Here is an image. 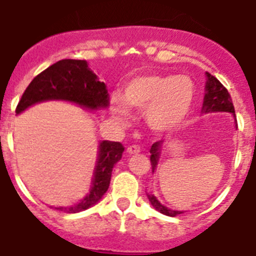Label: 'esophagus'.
Instances as JSON below:
<instances>
[{
    "label": "esophagus",
    "mask_w": 256,
    "mask_h": 256,
    "mask_svg": "<svg viewBox=\"0 0 256 256\" xmlns=\"http://www.w3.org/2000/svg\"><path fill=\"white\" fill-rule=\"evenodd\" d=\"M140 151H141V148H140L138 144H130V146H128V148H126V152L128 154H138Z\"/></svg>",
    "instance_id": "1"
}]
</instances>
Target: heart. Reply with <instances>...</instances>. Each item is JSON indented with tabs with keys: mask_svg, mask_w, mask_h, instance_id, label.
Returning a JSON list of instances; mask_svg holds the SVG:
<instances>
[{
	"mask_svg": "<svg viewBox=\"0 0 256 256\" xmlns=\"http://www.w3.org/2000/svg\"><path fill=\"white\" fill-rule=\"evenodd\" d=\"M195 97V84L187 76L144 74L130 79L122 100L115 97L112 112L126 123L130 110L144 112V119L155 132H168L183 123Z\"/></svg>",
	"mask_w": 256,
	"mask_h": 256,
	"instance_id": "b5f03b06",
	"label": "heart"
}]
</instances>
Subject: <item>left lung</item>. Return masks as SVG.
I'll list each match as a JSON object with an SVG mask.
<instances>
[{
  "label": "left lung",
  "instance_id": "obj_1",
  "mask_svg": "<svg viewBox=\"0 0 256 256\" xmlns=\"http://www.w3.org/2000/svg\"><path fill=\"white\" fill-rule=\"evenodd\" d=\"M206 86H205V94L204 97V104H202V114H208V112H232L234 118V102H232V98H230V94H228L227 88L219 82L218 79L214 76L209 74L206 72ZM162 141H158L151 146L150 150V162L151 166H152V173L155 172L156 165H158V162H159L160 158V150H162ZM148 198L150 201V204L155 208L158 212H160L164 216H177L180 214H182L183 212H178V210H172L169 208L164 206V205L160 202L152 194H148Z\"/></svg>",
  "mask_w": 256,
  "mask_h": 256
}]
</instances>
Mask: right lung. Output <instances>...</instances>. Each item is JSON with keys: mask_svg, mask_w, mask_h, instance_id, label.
I'll return each mask as SVG.
<instances>
[{"mask_svg": "<svg viewBox=\"0 0 256 256\" xmlns=\"http://www.w3.org/2000/svg\"><path fill=\"white\" fill-rule=\"evenodd\" d=\"M48 100L70 101L82 108L96 110L108 108V94L105 83L98 80L96 74L88 68L87 61L65 58L48 66L32 80L18 104L16 114L34 104ZM123 151L120 142H100L90 194L73 206L56 209L72 214L97 204L108 191L112 168L122 159Z\"/></svg>", "mask_w": 256, "mask_h": 256, "instance_id": "obj_1", "label": "right lung"}]
</instances>
